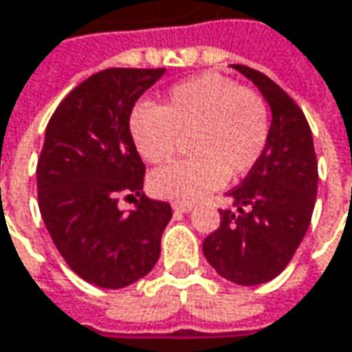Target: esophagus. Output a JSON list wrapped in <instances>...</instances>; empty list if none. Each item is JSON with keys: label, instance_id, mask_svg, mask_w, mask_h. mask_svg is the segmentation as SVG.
<instances>
[{"label": "esophagus", "instance_id": "1", "mask_svg": "<svg viewBox=\"0 0 352 352\" xmlns=\"http://www.w3.org/2000/svg\"><path fill=\"white\" fill-rule=\"evenodd\" d=\"M172 210L180 211V213H188V211L194 210V206L192 204H186V201H176V204H172Z\"/></svg>", "mask_w": 352, "mask_h": 352}]
</instances>
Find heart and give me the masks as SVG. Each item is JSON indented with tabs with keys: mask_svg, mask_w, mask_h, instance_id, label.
I'll use <instances>...</instances> for the list:
<instances>
[{
	"mask_svg": "<svg viewBox=\"0 0 352 352\" xmlns=\"http://www.w3.org/2000/svg\"><path fill=\"white\" fill-rule=\"evenodd\" d=\"M268 107L252 89L219 74H201L172 86L162 107L139 103L129 119L131 139L151 164L176 155L190 137L194 156L155 170L148 188L156 197L196 201L247 174L268 141Z\"/></svg>",
	"mask_w": 352,
	"mask_h": 352,
	"instance_id": "heart-1",
	"label": "heart"
}]
</instances>
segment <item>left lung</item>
I'll return each instance as SVG.
<instances>
[{"instance_id": "left-lung-1", "label": "left lung", "mask_w": 352, "mask_h": 352, "mask_svg": "<svg viewBox=\"0 0 352 352\" xmlns=\"http://www.w3.org/2000/svg\"><path fill=\"white\" fill-rule=\"evenodd\" d=\"M270 105L272 121L263 156L229 192L233 210H221V225L206 236L204 254L219 276L239 286L276 278L304 241L318 196V158L304 111L268 76L243 64Z\"/></svg>"}]
</instances>
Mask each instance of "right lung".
Returning a JSON list of instances; mask_svg holds the SVG:
<instances>
[{
	"label": "right lung",
	"instance_id": "add662e5",
	"mask_svg": "<svg viewBox=\"0 0 352 352\" xmlns=\"http://www.w3.org/2000/svg\"><path fill=\"white\" fill-rule=\"evenodd\" d=\"M164 72L107 68L89 76L62 100L47 125L36 164L38 210L66 264L100 288L135 284L160 256L172 208L142 194L144 164L129 119L137 100ZM123 193L135 199V210L116 208Z\"/></svg>",
	"mask_w": 352,
	"mask_h": 352
}]
</instances>
